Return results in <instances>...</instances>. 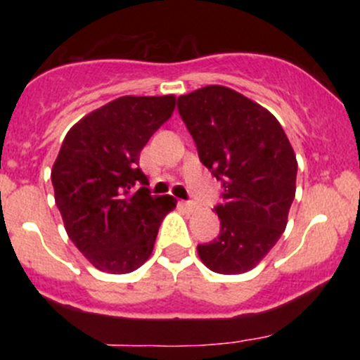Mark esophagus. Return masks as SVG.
I'll return each instance as SVG.
<instances>
[{
    "label": "esophagus",
    "instance_id": "esophagus-1",
    "mask_svg": "<svg viewBox=\"0 0 360 360\" xmlns=\"http://www.w3.org/2000/svg\"><path fill=\"white\" fill-rule=\"evenodd\" d=\"M181 206L188 210V212H194V210H198V205L193 203V201H181Z\"/></svg>",
    "mask_w": 360,
    "mask_h": 360
}]
</instances>
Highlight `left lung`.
<instances>
[{
	"instance_id": "left-lung-1",
	"label": "left lung",
	"mask_w": 360,
	"mask_h": 360,
	"mask_svg": "<svg viewBox=\"0 0 360 360\" xmlns=\"http://www.w3.org/2000/svg\"><path fill=\"white\" fill-rule=\"evenodd\" d=\"M177 111L223 188L220 233L198 245L200 259L220 274L250 271L286 229L298 172L291 143L269 111L225 86L179 96Z\"/></svg>"
}]
</instances>
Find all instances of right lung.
I'll list each match as a JSON object with an SVG mask.
<instances>
[{
    "instance_id": "add662e5",
    "label": "right lung",
    "mask_w": 360,
    "mask_h": 360,
    "mask_svg": "<svg viewBox=\"0 0 360 360\" xmlns=\"http://www.w3.org/2000/svg\"><path fill=\"white\" fill-rule=\"evenodd\" d=\"M176 98L122 96L65 135L52 186L69 238L96 269L125 274L152 254L172 196H152L140 150L171 118Z\"/></svg>"
}]
</instances>
